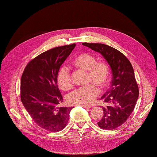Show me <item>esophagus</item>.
Here are the masks:
<instances>
[{"instance_id": "esophagus-1", "label": "esophagus", "mask_w": 157, "mask_h": 157, "mask_svg": "<svg viewBox=\"0 0 157 157\" xmlns=\"http://www.w3.org/2000/svg\"><path fill=\"white\" fill-rule=\"evenodd\" d=\"M81 106H82V107H84V108H85V109H89V108H90V106H85V105H81Z\"/></svg>"}]
</instances>
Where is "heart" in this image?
Here are the masks:
<instances>
[{
  "instance_id": "1",
  "label": "heart",
  "mask_w": 157,
  "mask_h": 157,
  "mask_svg": "<svg viewBox=\"0 0 157 157\" xmlns=\"http://www.w3.org/2000/svg\"><path fill=\"white\" fill-rule=\"evenodd\" d=\"M74 67L87 71L86 83L89 84L84 87L74 90L68 94L67 100L70 105H90L99 94V86L101 89L107 87L111 79V70L105 61H96L95 56L88 52H82L73 59ZM56 82L63 90L71 88V82L68 70L65 67L59 69L56 74ZM91 82V84L89 83Z\"/></svg>"
}]
</instances>
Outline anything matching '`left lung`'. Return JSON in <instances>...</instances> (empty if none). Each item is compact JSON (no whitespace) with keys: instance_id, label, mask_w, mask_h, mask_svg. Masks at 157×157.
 I'll list each match as a JSON object with an SVG mask.
<instances>
[{"instance_id":"1","label":"left lung","mask_w":157,"mask_h":157,"mask_svg":"<svg viewBox=\"0 0 157 157\" xmlns=\"http://www.w3.org/2000/svg\"><path fill=\"white\" fill-rule=\"evenodd\" d=\"M82 44L100 52L109 63L112 71L111 89L103 94V116L98 125L111 130L123 124L132 114L139 96L133 67L118 50L104 44L84 42Z\"/></svg>"}]
</instances>
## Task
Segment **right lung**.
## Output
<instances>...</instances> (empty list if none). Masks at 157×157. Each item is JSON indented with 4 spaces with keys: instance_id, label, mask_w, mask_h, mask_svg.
Returning a JSON list of instances; mask_svg holds the SVG:
<instances>
[{
    "instance_id": "add662e5",
    "label": "right lung",
    "mask_w": 157,
    "mask_h": 157,
    "mask_svg": "<svg viewBox=\"0 0 157 157\" xmlns=\"http://www.w3.org/2000/svg\"><path fill=\"white\" fill-rule=\"evenodd\" d=\"M75 44L50 49L29 62L21 79V100L26 111L40 128L51 132L63 129L73 107L61 106L63 96L56 74Z\"/></svg>"
}]
</instances>
